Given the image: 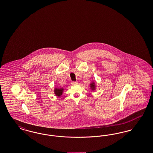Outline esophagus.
Listing matches in <instances>:
<instances>
[{
	"label": "esophagus",
	"instance_id": "obj_1",
	"mask_svg": "<svg viewBox=\"0 0 153 153\" xmlns=\"http://www.w3.org/2000/svg\"><path fill=\"white\" fill-rule=\"evenodd\" d=\"M77 83H78V82H77V81H72L71 84H72V85H73V84H77Z\"/></svg>",
	"mask_w": 153,
	"mask_h": 153
}]
</instances>
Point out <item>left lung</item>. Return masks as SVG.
Returning <instances> with one entry per match:
<instances>
[{"label": "left lung", "instance_id": "8db88e82", "mask_svg": "<svg viewBox=\"0 0 153 153\" xmlns=\"http://www.w3.org/2000/svg\"><path fill=\"white\" fill-rule=\"evenodd\" d=\"M89 87H90V89H91V91H95V89H96V88L95 81H92V82L90 83Z\"/></svg>", "mask_w": 153, "mask_h": 153}]
</instances>
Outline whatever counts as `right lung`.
Returning a JSON list of instances; mask_svg holds the SVG:
<instances>
[{"instance_id":"right-lung-1","label":"right lung","mask_w":153,"mask_h":153,"mask_svg":"<svg viewBox=\"0 0 153 153\" xmlns=\"http://www.w3.org/2000/svg\"><path fill=\"white\" fill-rule=\"evenodd\" d=\"M64 89L63 88H55L54 90V93L56 96H61L62 95L63 92H64Z\"/></svg>"}]
</instances>
